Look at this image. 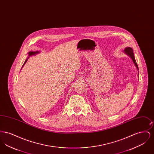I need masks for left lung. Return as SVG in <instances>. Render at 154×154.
<instances>
[{
    "label": "left lung",
    "instance_id": "1",
    "mask_svg": "<svg viewBox=\"0 0 154 154\" xmlns=\"http://www.w3.org/2000/svg\"><path fill=\"white\" fill-rule=\"evenodd\" d=\"M124 52L125 54H126L127 55H128L129 57H130L132 59V60H133V63H134V65L136 66L137 69V70L139 71L138 65H137V63H136V61L135 58H134V54H133V49H132V48H131V47H126V48H125L124 50ZM139 73L138 72V75H139Z\"/></svg>",
    "mask_w": 154,
    "mask_h": 154
}]
</instances>
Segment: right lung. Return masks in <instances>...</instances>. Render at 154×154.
Here are the masks:
<instances>
[{
	"mask_svg": "<svg viewBox=\"0 0 154 154\" xmlns=\"http://www.w3.org/2000/svg\"><path fill=\"white\" fill-rule=\"evenodd\" d=\"M38 53H40V51H30L28 53V57L27 58V59L25 60V62H24V63H23V65H22V67H21V69H22V67H23V66L25 65V63L27 62V60H28V58H29V57L30 56H33V55H36L37 54H38Z\"/></svg>",
	"mask_w": 154,
	"mask_h": 154,
	"instance_id": "right-lung-1",
	"label": "right lung"
}]
</instances>
